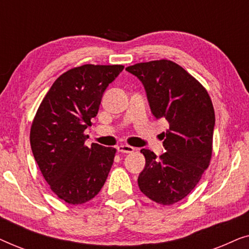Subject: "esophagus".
<instances>
[{
    "label": "esophagus",
    "mask_w": 249,
    "mask_h": 249,
    "mask_svg": "<svg viewBox=\"0 0 249 249\" xmlns=\"http://www.w3.org/2000/svg\"><path fill=\"white\" fill-rule=\"evenodd\" d=\"M117 149H118V152L119 153H132L135 151V148L132 147V146H129V145H124V144H121V145H119L118 147H117Z\"/></svg>",
    "instance_id": "34e87169"
}]
</instances>
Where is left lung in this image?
<instances>
[{"label": "left lung", "instance_id": "left-lung-1", "mask_svg": "<svg viewBox=\"0 0 249 249\" xmlns=\"http://www.w3.org/2000/svg\"><path fill=\"white\" fill-rule=\"evenodd\" d=\"M142 81L153 115L169 124L162 132L165 153L156 158L142 149L145 168L141 192L154 202L171 205L188 195L202 178L212 155L215 114L205 88L172 61L158 60L125 68Z\"/></svg>", "mask_w": 249, "mask_h": 249}]
</instances>
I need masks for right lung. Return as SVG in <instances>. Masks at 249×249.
I'll use <instances>...</instances> for the list:
<instances>
[{
  "label": "right lung",
  "mask_w": 249,
  "mask_h": 249,
  "mask_svg": "<svg viewBox=\"0 0 249 249\" xmlns=\"http://www.w3.org/2000/svg\"><path fill=\"white\" fill-rule=\"evenodd\" d=\"M124 66L84 64L57 78L40 103L30 129V146L53 193L78 205L100 193L115 148L85 145L84 134L97 115L104 91Z\"/></svg>",
  "instance_id": "obj_1"
}]
</instances>
